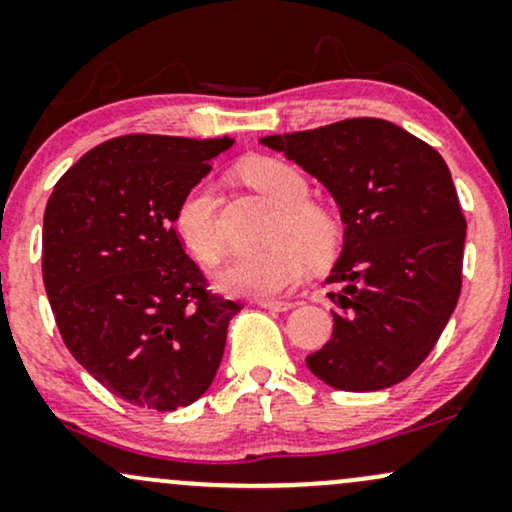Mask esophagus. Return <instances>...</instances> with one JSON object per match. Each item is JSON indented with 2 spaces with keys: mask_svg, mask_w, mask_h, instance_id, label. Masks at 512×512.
Here are the masks:
<instances>
[{
  "mask_svg": "<svg viewBox=\"0 0 512 512\" xmlns=\"http://www.w3.org/2000/svg\"><path fill=\"white\" fill-rule=\"evenodd\" d=\"M256 304L263 306V309H270V311H290V309H294L292 302H278V299H258Z\"/></svg>",
  "mask_w": 512,
  "mask_h": 512,
  "instance_id": "esophagus-1",
  "label": "esophagus"
}]
</instances>
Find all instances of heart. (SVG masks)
<instances>
[{
	"mask_svg": "<svg viewBox=\"0 0 512 512\" xmlns=\"http://www.w3.org/2000/svg\"><path fill=\"white\" fill-rule=\"evenodd\" d=\"M242 179L278 208L270 227L273 246L232 258L218 273V287L232 297H275L290 292L304 278L306 263H326L335 256L340 246L338 220L330 210L309 201V182L287 162L249 160L242 167ZM174 230L196 261L206 266L220 261L225 242L213 182H198L186 191L174 213Z\"/></svg>",
	"mask_w": 512,
	"mask_h": 512,
	"instance_id": "obj_1",
	"label": "heart"
}]
</instances>
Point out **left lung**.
Here are the masks:
<instances>
[{"instance_id": "obj_1", "label": "left lung", "mask_w": 512, "mask_h": 512, "mask_svg": "<svg viewBox=\"0 0 512 512\" xmlns=\"http://www.w3.org/2000/svg\"><path fill=\"white\" fill-rule=\"evenodd\" d=\"M316 177L340 208L342 254L328 275L333 338L306 357L350 393L405 381L429 357L462 287L467 222L446 160L386 119L357 117L261 138Z\"/></svg>"}]
</instances>
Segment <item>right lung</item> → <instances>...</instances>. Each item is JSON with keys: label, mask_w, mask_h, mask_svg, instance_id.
Here are the masks:
<instances>
[{"label": "right lung", "mask_w": 512, "mask_h": 512, "mask_svg": "<svg viewBox=\"0 0 512 512\" xmlns=\"http://www.w3.org/2000/svg\"><path fill=\"white\" fill-rule=\"evenodd\" d=\"M232 138H110L54 186L42 280L64 345L112 395L172 412L213 383L237 302L206 290L174 213Z\"/></svg>", "instance_id": "1"}]
</instances>
